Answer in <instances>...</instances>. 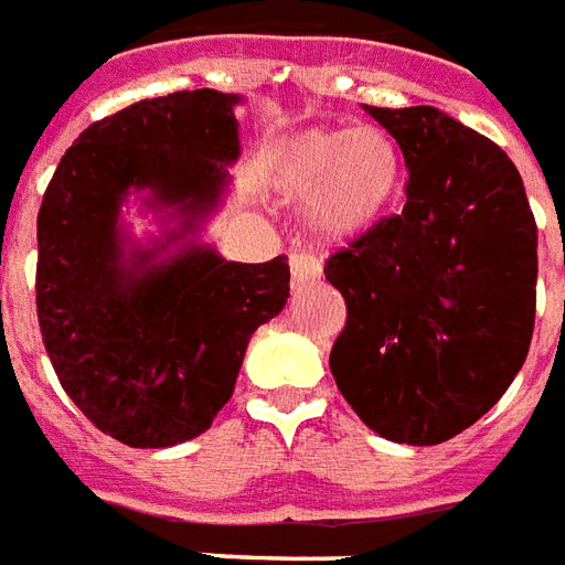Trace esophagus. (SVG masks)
Returning a JSON list of instances; mask_svg holds the SVG:
<instances>
[{"mask_svg":"<svg viewBox=\"0 0 565 565\" xmlns=\"http://www.w3.org/2000/svg\"><path fill=\"white\" fill-rule=\"evenodd\" d=\"M288 265H291V282L295 286H303L309 279L321 277V262L312 253H307V249H295L291 258H288Z\"/></svg>","mask_w":565,"mask_h":565,"instance_id":"obj_1","label":"esophagus"}]
</instances>
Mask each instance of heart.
Wrapping results in <instances>:
<instances>
[{
	"label": "heart",
	"mask_w": 565,
	"mask_h": 565,
	"mask_svg": "<svg viewBox=\"0 0 565 565\" xmlns=\"http://www.w3.org/2000/svg\"><path fill=\"white\" fill-rule=\"evenodd\" d=\"M402 181L398 146L381 130H303L279 148L274 184L309 199L321 235L351 237L379 223Z\"/></svg>",
	"instance_id": "1"
}]
</instances>
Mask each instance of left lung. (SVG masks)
Masks as SVG:
<instances>
[{
  "instance_id": "8db88e82",
  "label": "left lung",
  "mask_w": 565,
  "mask_h": 565,
  "mask_svg": "<svg viewBox=\"0 0 565 565\" xmlns=\"http://www.w3.org/2000/svg\"><path fill=\"white\" fill-rule=\"evenodd\" d=\"M366 113L402 148L405 207L324 262L348 309L330 372L381 438L431 447L494 408L527 360L536 220L489 137L435 106Z\"/></svg>"
}]
</instances>
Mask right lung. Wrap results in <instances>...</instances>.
<instances>
[{"label": "right lung", "instance_id": "1", "mask_svg": "<svg viewBox=\"0 0 565 565\" xmlns=\"http://www.w3.org/2000/svg\"><path fill=\"white\" fill-rule=\"evenodd\" d=\"M235 95L193 88L88 125L38 211V324L58 384L104 435L175 447L232 398L258 324L286 307V256L226 262L190 244L154 265L121 249L118 205L148 186L193 232L217 205L237 146ZM167 241V244H169Z\"/></svg>", "mask_w": 565, "mask_h": 565}]
</instances>
